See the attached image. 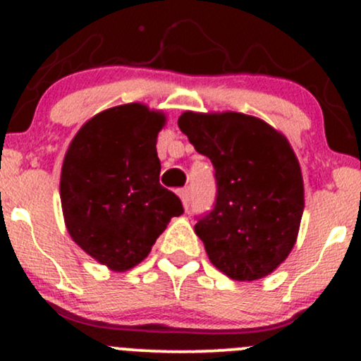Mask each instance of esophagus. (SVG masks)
<instances>
[{
    "instance_id": "esophagus-1",
    "label": "esophagus",
    "mask_w": 361,
    "mask_h": 361,
    "mask_svg": "<svg viewBox=\"0 0 361 361\" xmlns=\"http://www.w3.org/2000/svg\"><path fill=\"white\" fill-rule=\"evenodd\" d=\"M180 198L181 202H183V207L185 210L190 209V200H192V193H190V188H183L180 192Z\"/></svg>"
}]
</instances>
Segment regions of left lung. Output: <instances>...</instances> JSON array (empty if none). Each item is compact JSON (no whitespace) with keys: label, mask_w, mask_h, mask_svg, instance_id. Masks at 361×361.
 Wrapping results in <instances>:
<instances>
[{"label":"left lung","mask_w":361,"mask_h":361,"mask_svg":"<svg viewBox=\"0 0 361 361\" xmlns=\"http://www.w3.org/2000/svg\"><path fill=\"white\" fill-rule=\"evenodd\" d=\"M178 126L214 166V207L195 224L209 259L233 280L263 279L292 251L304 212V181L288 140L235 111H185Z\"/></svg>","instance_id":"8db88e82"}]
</instances>
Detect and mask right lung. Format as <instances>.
Returning a JSON list of instances; mask_svg holds the SVG:
<instances>
[{"mask_svg": "<svg viewBox=\"0 0 361 361\" xmlns=\"http://www.w3.org/2000/svg\"><path fill=\"white\" fill-rule=\"evenodd\" d=\"M164 115L140 103L94 115L73 139L61 173V204L73 241L114 271L139 264L183 214L159 183L156 151Z\"/></svg>", "mask_w": 361, "mask_h": 361, "instance_id": "right-lung-1", "label": "right lung"}]
</instances>
